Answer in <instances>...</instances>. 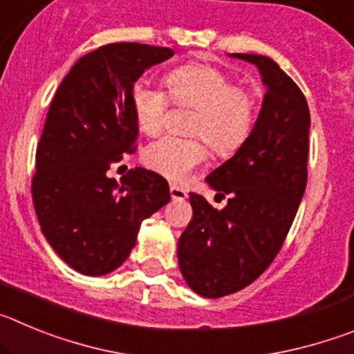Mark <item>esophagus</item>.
<instances>
[{
	"mask_svg": "<svg viewBox=\"0 0 354 354\" xmlns=\"http://www.w3.org/2000/svg\"><path fill=\"white\" fill-rule=\"evenodd\" d=\"M170 196L174 200H184L187 196V193L184 192L183 187L175 186V184H170Z\"/></svg>",
	"mask_w": 354,
	"mask_h": 354,
	"instance_id": "obj_1",
	"label": "esophagus"
}]
</instances>
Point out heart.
Instances as JSON below:
<instances>
[{
	"label": "heart",
	"mask_w": 354,
	"mask_h": 354,
	"mask_svg": "<svg viewBox=\"0 0 354 354\" xmlns=\"http://www.w3.org/2000/svg\"><path fill=\"white\" fill-rule=\"evenodd\" d=\"M165 83L168 93L149 80L134 83L131 90L134 124L143 134L159 133L171 99L174 104L193 108L187 133L195 136H162L149 143L142 150L147 168L180 180L204 162L207 156L204 142L214 154L228 156L248 138L257 99L250 88L234 84L225 71L207 64H187L168 72Z\"/></svg>",
	"instance_id": "heart-1"
}]
</instances>
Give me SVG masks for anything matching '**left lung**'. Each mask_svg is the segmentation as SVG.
Here are the masks:
<instances>
[{
	"instance_id": "8db88e82",
	"label": "left lung",
	"mask_w": 354,
	"mask_h": 354,
	"mask_svg": "<svg viewBox=\"0 0 354 354\" xmlns=\"http://www.w3.org/2000/svg\"><path fill=\"white\" fill-rule=\"evenodd\" d=\"M257 65L266 84L255 127L232 158L205 177L218 195L214 209L189 193L193 218L177 246L187 286L221 298L257 280L274 261L306 187L310 111L299 86L268 56L236 53Z\"/></svg>"
}]
</instances>
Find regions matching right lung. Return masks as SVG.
<instances>
[{
	"label": "right lung",
	"mask_w": 354,
	"mask_h": 354,
	"mask_svg": "<svg viewBox=\"0 0 354 354\" xmlns=\"http://www.w3.org/2000/svg\"><path fill=\"white\" fill-rule=\"evenodd\" d=\"M174 55L149 44H106L81 56L53 97L31 196L42 234L77 273L117 270L136 245L142 221L170 200L168 183L156 171L134 168L120 184L108 171L136 150L134 83Z\"/></svg>",
	"instance_id": "right-lung-1"
}]
</instances>
